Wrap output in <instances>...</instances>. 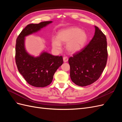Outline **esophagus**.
<instances>
[{
    "mask_svg": "<svg viewBox=\"0 0 122 122\" xmlns=\"http://www.w3.org/2000/svg\"><path fill=\"white\" fill-rule=\"evenodd\" d=\"M63 61H64V62H65L68 61V58L67 56L64 57H63Z\"/></svg>",
    "mask_w": 122,
    "mask_h": 122,
    "instance_id": "obj_1",
    "label": "esophagus"
}]
</instances>
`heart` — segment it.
<instances>
[{
    "mask_svg": "<svg viewBox=\"0 0 122 122\" xmlns=\"http://www.w3.org/2000/svg\"><path fill=\"white\" fill-rule=\"evenodd\" d=\"M57 38H53V48L60 50L61 43L67 44V49L70 52L76 53L81 50L86 44L88 36L86 32L78 27H70L61 29L58 32Z\"/></svg>",
    "mask_w": 122,
    "mask_h": 122,
    "instance_id": "b5f03b06",
    "label": "heart"
}]
</instances>
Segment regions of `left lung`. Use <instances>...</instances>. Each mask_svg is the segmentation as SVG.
<instances>
[{"label": "left lung", "instance_id": "8db88e82", "mask_svg": "<svg viewBox=\"0 0 122 122\" xmlns=\"http://www.w3.org/2000/svg\"><path fill=\"white\" fill-rule=\"evenodd\" d=\"M94 37L79 52L69 59L70 77L75 84L86 86L97 80L105 69L107 60L106 38L95 26Z\"/></svg>", "mask_w": 122, "mask_h": 122}]
</instances>
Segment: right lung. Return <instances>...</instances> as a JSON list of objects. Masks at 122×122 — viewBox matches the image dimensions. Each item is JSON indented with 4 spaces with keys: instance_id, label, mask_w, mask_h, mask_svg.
I'll use <instances>...</instances> for the list:
<instances>
[{
    "instance_id": "1",
    "label": "right lung",
    "mask_w": 122,
    "mask_h": 122,
    "mask_svg": "<svg viewBox=\"0 0 122 122\" xmlns=\"http://www.w3.org/2000/svg\"><path fill=\"white\" fill-rule=\"evenodd\" d=\"M52 22L44 21L27 25L16 40L15 60L18 71L31 86L43 87L49 85L57 69L63 64L62 56H54L43 51L38 56L29 54L25 47V37L38 32Z\"/></svg>"
}]
</instances>
